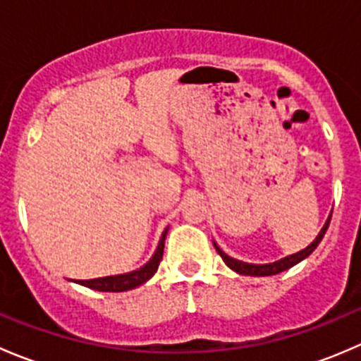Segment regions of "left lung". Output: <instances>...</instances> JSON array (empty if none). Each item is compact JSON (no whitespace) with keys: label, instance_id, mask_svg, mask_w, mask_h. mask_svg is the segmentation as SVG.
I'll return each mask as SVG.
<instances>
[{"label":"left lung","instance_id":"left-lung-1","mask_svg":"<svg viewBox=\"0 0 361 361\" xmlns=\"http://www.w3.org/2000/svg\"><path fill=\"white\" fill-rule=\"evenodd\" d=\"M330 218H332V214H330V216H329V220H326V224L323 225V228H322V232H319V234H318V238H316L314 241H312L311 245L307 246V248L302 250V251H298V253H295V255H290V257H286V258H281V260L274 262V264H264V265L246 264V262L235 260V258L228 257V255L225 253V251H221L220 248H218L216 245H214V248H216L218 255H220V257L224 258L225 264H227L228 267L232 269V271L239 272V274H245V276H274V274H279V272L286 271V269L293 267L295 264H298V262H302L305 257H309V255H311L312 251L316 250V246H318L319 243H322L323 235H325L326 228H329Z\"/></svg>","mask_w":361,"mask_h":361}]
</instances>
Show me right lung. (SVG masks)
<instances>
[{
	"label": "right lung",
	"instance_id": "add662e5",
	"mask_svg": "<svg viewBox=\"0 0 361 361\" xmlns=\"http://www.w3.org/2000/svg\"><path fill=\"white\" fill-rule=\"evenodd\" d=\"M166 232L160 238V243L157 246V251L152 257V260L148 262L145 267L137 269V271L129 272V274H120V276H108V278H97V279H76L75 283L78 285L87 286V288L97 290V292H126V290H133L136 286L147 283L152 276L157 272L160 260H162L164 255V241H166Z\"/></svg>",
	"mask_w": 361,
	"mask_h": 361
}]
</instances>
